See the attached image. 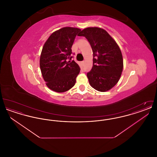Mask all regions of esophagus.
Listing matches in <instances>:
<instances>
[{
    "label": "esophagus",
    "mask_w": 157,
    "mask_h": 157,
    "mask_svg": "<svg viewBox=\"0 0 157 157\" xmlns=\"http://www.w3.org/2000/svg\"><path fill=\"white\" fill-rule=\"evenodd\" d=\"M81 63H82V65H84V61H82V62H81Z\"/></svg>",
    "instance_id": "esophagus-1"
}]
</instances>
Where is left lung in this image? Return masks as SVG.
<instances>
[{"label":"left lung","instance_id":"left-lung-1","mask_svg":"<svg viewBox=\"0 0 157 157\" xmlns=\"http://www.w3.org/2000/svg\"><path fill=\"white\" fill-rule=\"evenodd\" d=\"M78 35L86 37L92 49L93 67L87 73L90 86L100 92L111 90L120 80L123 70L120 47L106 30L100 28H85Z\"/></svg>","mask_w":157,"mask_h":157}]
</instances>
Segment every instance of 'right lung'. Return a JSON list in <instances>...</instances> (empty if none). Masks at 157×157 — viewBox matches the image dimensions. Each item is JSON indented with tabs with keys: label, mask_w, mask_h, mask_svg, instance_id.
Returning a JSON list of instances; mask_svg holds the SVG:
<instances>
[{
	"label": "right lung",
	"mask_w": 157,
	"mask_h": 157,
	"mask_svg": "<svg viewBox=\"0 0 157 157\" xmlns=\"http://www.w3.org/2000/svg\"><path fill=\"white\" fill-rule=\"evenodd\" d=\"M81 29L65 27L52 33L46 41L40 57V68L46 85L56 92H64L75 85L80 67L72 56V46Z\"/></svg>",
	"instance_id": "right-lung-1"
}]
</instances>
